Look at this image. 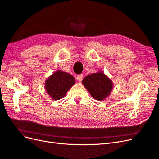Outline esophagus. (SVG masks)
Wrapping results in <instances>:
<instances>
[{"label": "esophagus", "instance_id": "1", "mask_svg": "<svg viewBox=\"0 0 159 159\" xmlns=\"http://www.w3.org/2000/svg\"><path fill=\"white\" fill-rule=\"evenodd\" d=\"M77 80H78V81H81L83 80V75L80 74L77 75Z\"/></svg>", "mask_w": 159, "mask_h": 159}]
</instances>
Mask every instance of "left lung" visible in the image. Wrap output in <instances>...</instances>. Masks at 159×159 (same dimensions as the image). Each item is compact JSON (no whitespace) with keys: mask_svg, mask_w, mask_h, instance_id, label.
<instances>
[{"mask_svg":"<svg viewBox=\"0 0 159 159\" xmlns=\"http://www.w3.org/2000/svg\"><path fill=\"white\" fill-rule=\"evenodd\" d=\"M82 84L90 95L98 101H103L111 94L113 82L102 71L88 75L84 78Z\"/></svg>","mask_w":159,"mask_h":159,"instance_id":"obj_1","label":"left lung"}]
</instances>
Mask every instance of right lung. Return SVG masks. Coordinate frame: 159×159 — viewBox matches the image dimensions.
Here are the masks:
<instances>
[{
	"mask_svg": "<svg viewBox=\"0 0 159 159\" xmlns=\"http://www.w3.org/2000/svg\"><path fill=\"white\" fill-rule=\"evenodd\" d=\"M75 83V80L71 75L58 70L46 80L45 89L52 99L59 100L64 97Z\"/></svg>",
	"mask_w": 159,
	"mask_h": 159,
	"instance_id": "obj_1",
	"label": "right lung"
}]
</instances>
